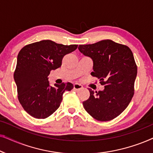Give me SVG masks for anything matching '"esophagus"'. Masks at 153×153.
I'll list each match as a JSON object with an SVG mask.
<instances>
[{"label": "esophagus", "instance_id": "esophagus-1", "mask_svg": "<svg viewBox=\"0 0 153 153\" xmlns=\"http://www.w3.org/2000/svg\"><path fill=\"white\" fill-rule=\"evenodd\" d=\"M83 88V86L80 84H78V83H74V90L75 91H79V90H81Z\"/></svg>", "mask_w": 153, "mask_h": 153}]
</instances>
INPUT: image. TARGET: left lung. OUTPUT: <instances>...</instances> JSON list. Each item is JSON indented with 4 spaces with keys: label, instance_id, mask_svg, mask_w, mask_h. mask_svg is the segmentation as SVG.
<instances>
[{
    "label": "left lung",
    "instance_id": "left-lung-1",
    "mask_svg": "<svg viewBox=\"0 0 153 153\" xmlns=\"http://www.w3.org/2000/svg\"><path fill=\"white\" fill-rule=\"evenodd\" d=\"M79 50L92 58L91 75L104 86L102 91L88 89L90 97L83 102V108L96 120H111L127 107L134 94L137 66L132 51L111 39L79 45Z\"/></svg>",
    "mask_w": 153,
    "mask_h": 153
}]
</instances>
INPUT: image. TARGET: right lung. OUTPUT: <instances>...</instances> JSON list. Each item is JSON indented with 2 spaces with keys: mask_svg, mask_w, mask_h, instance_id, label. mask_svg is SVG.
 I'll return each instance as SVG.
<instances>
[{
  "mask_svg": "<svg viewBox=\"0 0 153 153\" xmlns=\"http://www.w3.org/2000/svg\"><path fill=\"white\" fill-rule=\"evenodd\" d=\"M77 47L47 39L27 45L19 52L14 73L18 99L33 118L45 119L53 114L60 105L64 92L73 88L70 82L51 86L48 76L51 70L60 68L64 56Z\"/></svg>",
  "mask_w": 153,
  "mask_h": 153,
  "instance_id": "right-lung-1",
  "label": "right lung"
}]
</instances>
